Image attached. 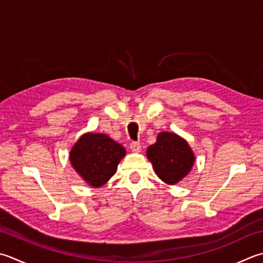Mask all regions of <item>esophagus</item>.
<instances>
[{
    "label": "esophagus",
    "mask_w": 263,
    "mask_h": 263,
    "mask_svg": "<svg viewBox=\"0 0 263 263\" xmlns=\"http://www.w3.org/2000/svg\"><path fill=\"white\" fill-rule=\"evenodd\" d=\"M130 148H131V151L132 152H135V153H139L141 151V145L139 142H136V141H133V142H131L130 143Z\"/></svg>",
    "instance_id": "34e87169"
}]
</instances>
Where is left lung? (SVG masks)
Instances as JSON below:
<instances>
[{
  "mask_svg": "<svg viewBox=\"0 0 263 263\" xmlns=\"http://www.w3.org/2000/svg\"><path fill=\"white\" fill-rule=\"evenodd\" d=\"M147 157L159 179L168 184L186 177L194 164V154L188 143L168 132L159 133L157 141L148 147Z\"/></svg>",
  "mask_w": 263,
  "mask_h": 263,
  "instance_id": "left-lung-1",
  "label": "left lung"
}]
</instances>
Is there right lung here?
<instances>
[{"label": "right lung", "mask_w": 263, "mask_h": 263, "mask_svg": "<svg viewBox=\"0 0 263 263\" xmlns=\"http://www.w3.org/2000/svg\"><path fill=\"white\" fill-rule=\"evenodd\" d=\"M124 156V147L102 133L82 136L69 155L76 172L92 187L102 186L114 176Z\"/></svg>", "instance_id": "1"}]
</instances>
